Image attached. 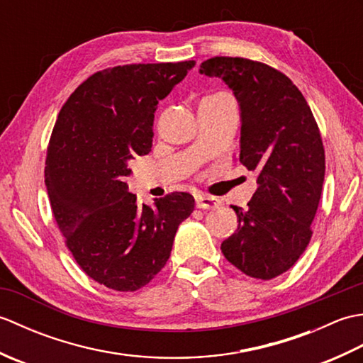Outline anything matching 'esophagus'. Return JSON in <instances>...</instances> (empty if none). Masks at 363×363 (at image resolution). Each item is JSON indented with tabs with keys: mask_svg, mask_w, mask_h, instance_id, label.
<instances>
[{
	"mask_svg": "<svg viewBox=\"0 0 363 363\" xmlns=\"http://www.w3.org/2000/svg\"><path fill=\"white\" fill-rule=\"evenodd\" d=\"M195 203L198 209H215V207L220 206V199L211 195L199 194L195 196Z\"/></svg>",
	"mask_w": 363,
	"mask_h": 363,
	"instance_id": "obj_1",
	"label": "esophagus"
}]
</instances>
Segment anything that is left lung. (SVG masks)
Returning a JSON list of instances; mask_svg holds the SVG:
<instances>
[{"label":"left lung","mask_w":363,"mask_h":363,"mask_svg":"<svg viewBox=\"0 0 363 363\" xmlns=\"http://www.w3.org/2000/svg\"><path fill=\"white\" fill-rule=\"evenodd\" d=\"M199 73L233 89L242 117L240 162L257 181L248 207L233 206L238 226L221 252L246 276L273 279L311 242L325 181L318 125L299 89L267 64L217 56L204 60Z\"/></svg>","instance_id":"left-lung-1"}]
</instances>
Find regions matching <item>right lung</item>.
<instances>
[{"mask_svg":"<svg viewBox=\"0 0 363 363\" xmlns=\"http://www.w3.org/2000/svg\"><path fill=\"white\" fill-rule=\"evenodd\" d=\"M195 60L130 64L96 72L59 112L45 162L51 211L67 248L91 279L117 291L145 287L195 209L186 191L152 206L128 191L129 160L152 146L154 112Z\"/></svg>","mask_w":363,"mask_h":363,"instance_id":"add662e5","label":"right lung"}]
</instances>
